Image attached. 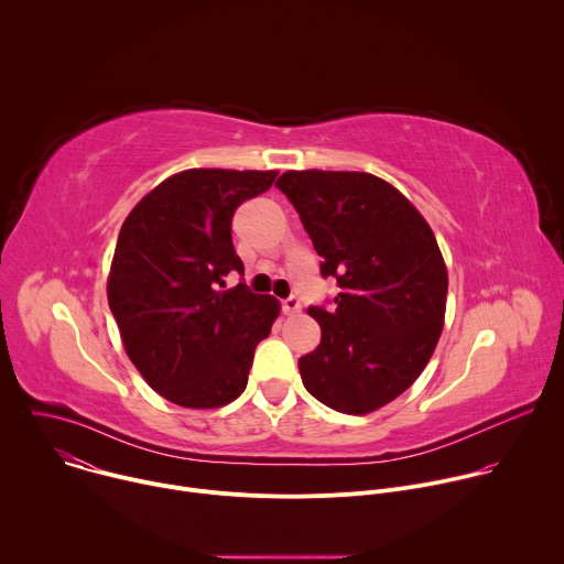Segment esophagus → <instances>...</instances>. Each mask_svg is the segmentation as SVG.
Segmentation results:
<instances>
[{
	"instance_id": "obj_1",
	"label": "esophagus",
	"mask_w": 564,
	"mask_h": 564,
	"mask_svg": "<svg viewBox=\"0 0 564 564\" xmlns=\"http://www.w3.org/2000/svg\"><path fill=\"white\" fill-rule=\"evenodd\" d=\"M281 307H283V314L292 316V314L301 312V301H299L296 296H290V299H285V301L281 303Z\"/></svg>"
}]
</instances>
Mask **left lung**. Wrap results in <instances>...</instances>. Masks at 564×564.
I'll use <instances>...</instances> for the list:
<instances>
[{"label":"left lung","mask_w":564,"mask_h":564,"mask_svg":"<svg viewBox=\"0 0 564 564\" xmlns=\"http://www.w3.org/2000/svg\"><path fill=\"white\" fill-rule=\"evenodd\" d=\"M290 198L335 276V305L307 307L321 344L299 359L303 386L321 404L368 415L422 375L444 328L448 272L417 207L366 172H285Z\"/></svg>","instance_id":"8db88e82"}]
</instances>
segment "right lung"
Wrapping results in <instances>:
<instances>
[{
    "mask_svg": "<svg viewBox=\"0 0 564 564\" xmlns=\"http://www.w3.org/2000/svg\"><path fill=\"white\" fill-rule=\"evenodd\" d=\"M279 172L185 170L153 187L124 218L107 296L122 346L165 399L218 409L248 386L254 350L281 303L246 283L231 243L236 207L268 192Z\"/></svg>",
    "mask_w": 564,
    "mask_h": 564,
    "instance_id": "add662e5",
    "label": "right lung"
}]
</instances>
